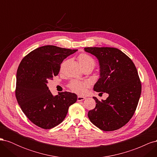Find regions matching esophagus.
<instances>
[{
    "label": "esophagus",
    "mask_w": 157,
    "mask_h": 157,
    "mask_svg": "<svg viewBox=\"0 0 157 157\" xmlns=\"http://www.w3.org/2000/svg\"><path fill=\"white\" fill-rule=\"evenodd\" d=\"M86 97H84V96H78V98H77V101H81L84 100V99H86Z\"/></svg>",
    "instance_id": "obj_1"
}]
</instances>
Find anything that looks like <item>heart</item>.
Returning a JSON list of instances; mask_svg holds the SVG:
<instances>
[{"instance_id":"obj_1","label":"heart","mask_w":157,"mask_h":157,"mask_svg":"<svg viewBox=\"0 0 157 157\" xmlns=\"http://www.w3.org/2000/svg\"><path fill=\"white\" fill-rule=\"evenodd\" d=\"M78 61L82 68L86 67H95V61L92 57L88 54H81L78 57ZM70 88L75 93L78 94H82L86 92L88 88V84L86 82L80 81H73L70 84Z\"/></svg>"}]
</instances>
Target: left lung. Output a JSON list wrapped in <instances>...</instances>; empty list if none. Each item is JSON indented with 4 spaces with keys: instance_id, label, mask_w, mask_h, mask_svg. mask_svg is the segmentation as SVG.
<instances>
[{
    "instance_id": "1",
    "label": "left lung",
    "mask_w": 157,
    "mask_h": 157,
    "mask_svg": "<svg viewBox=\"0 0 157 157\" xmlns=\"http://www.w3.org/2000/svg\"><path fill=\"white\" fill-rule=\"evenodd\" d=\"M99 65V78L94 90L109 94L105 100L93 97L96 107L89 111L92 123L103 131L119 129L134 115L141 96V85L134 63L122 51L109 47H87Z\"/></svg>"
}]
</instances>
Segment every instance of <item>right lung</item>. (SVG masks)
I'll return each instance as SVG.
<instances>
[{
  "label": "right lung",
  "instance_id": "right-lung-1",
  "mask_svg": "<svg viewBox=\"0 0 157 157\" xmlns=\"http://www.w3.org/2000/svg\"><path fill=\"white\" fill-rule=\"evenodd\" d=\"M77 50L46 45L31 52L22 59L16 74V96L26 117L35 125L50 129L67 115L77 94L61 92L53 96L47 84L58 75L60 65Z\"/></svg>",
  "mask_w": 157,
  "mask_h": 157
}]
</instances>
